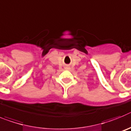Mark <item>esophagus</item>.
<instances>
[{
  "label": "esophagus",
  "mask_w": 131,
  "mask_h": 131,
  "mask_svg": "<svg viewBox=\"0 0 131 131\" xmlns=\"http://www.w3.org/2000/svg\"><path fill=\"white\" fill-rule=\"evenodd\" d=\"M65 69H67V70H69V69H70V68H69V67H66Z\"/></svg>",
  "instance_id": "esophagus-1"
}]
</instances>
